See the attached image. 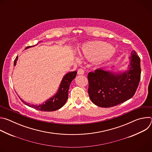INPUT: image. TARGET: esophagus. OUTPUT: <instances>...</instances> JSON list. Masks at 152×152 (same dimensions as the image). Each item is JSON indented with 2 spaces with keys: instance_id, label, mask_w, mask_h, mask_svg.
Returning a JSON list of instances; mask_svg holds the SVG:
<instances>
[{
  "instance_id": "esophagus-1",
  "label": "esophagus",
  "mask_w": 152,
  "mask_h": 152,
  "mask_svg": "<svg viewBox=\"0 0 152 152\" xmlns=\"http://www.w3.org/2000/svg\"><path fill=\"white\" fill-rule=\"evenodd\" d=\"M84 74V70L82 69H80L77 70V75H82Z\"/></svg>"
}]
</instances>
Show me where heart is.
I'll use <instances>...</instances> for the list:
<instances>
[{
  "label": "heart",
  "mask_w": 152,
  "mask_h": 152,
  "mask_svg": "<svg viewBox=\"0 0 152 152\" xmlns=\"http://www.w3.org/2000/svg\"><path fill=\"white\" fill-rule=\"evenodd\" d=\"M80 55L90 61L102 62L111 60L115 55L113 46L106 42L97 41L83 45Z\"/></svg>",
  "instance_id": "obj_1"
}]
</instances>
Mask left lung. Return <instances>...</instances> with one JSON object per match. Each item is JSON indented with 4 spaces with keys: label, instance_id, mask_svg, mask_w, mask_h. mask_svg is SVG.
I'll return each instance as SVG.
<instances>
[{
    "label": "left lung",
    "instance_id": "obj_1",
    "mask_svg": "<svg viewBox=\"0 0 152 152\" xmlns=\"http://www.w3.org/2000/svg\"><path fill=\"white\" fill-rule=\"evenodd\" d=\"M129 60L127 69L123 72L99 69L88 73V92L94 104L102 107H110L134 96L141 78L140 58L132 50Z\"/></svg>",
    "mask_w": 152,
    "mask_h": 152
}]
</instances>
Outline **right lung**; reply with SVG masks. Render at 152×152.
<instances>
[{
    "label": "right lung",
    "mask_w": 152,
    "mask_h": 152,
    "mask_svg": "<svg viewBox=\"0 0 152 152\" xmlns=\"http://www.w3.org/2000/svg\"><path fill=\"white\" fill-rule=\"evenodd\" d=\"M35 46V45L31 46H27L25 48V49H29ZM17 59H18V56H17L14 60V66H15ZM76 74H77V72L75 71V72L68 73L65 75L61 82L59 87L56 93L51 98L47 100L44 103L39 104V105L33 104H31V103L24 102V100L21 99L20 97L19 98L25 104L28 105L29 107L34 108V109L37 110L48 112V111H54L57 110H59L65 104H66L68 99V93H69L70 85L72 82V80L76 77Z\"/></svg>",
    "instance_id": "add662e5"
}]
</instances>
